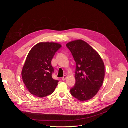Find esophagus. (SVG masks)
I'll use <instances>...</instances> for the list:
<instances>
[{"instance_id":"1","label":"esophagus","mask_w":128,"mask_h":128,"mask_svg":"<svg viewBox=\"0 0 128 128\" xmlns=\"http://www.w3.org/2000/svg\"><path fill=\"white\" fill-rule=\"evenodd\" d=\"M66 78H67V76L66 75H64L62 78V80H66Z\"/></svg>"}]
</instances>
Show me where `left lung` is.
Masks as SVG:
<instances>
[{"mask_svg": "<svg viewBox=\"0 0 128 128\" xmlns=\"http://www.w3.org/2000/svg\"><path fill=\"white\" fill-rule=\"evenodd\" d=\"M76 62L74 86L71 94L80 101L92 99L102 86L104 65L99 54L82 40L69 42L66 45Z\"/></svg>", "mask_w": 128, "mask_h": 128, "instance_id": "8db88e82", "label": "left lung"}]
</instances>
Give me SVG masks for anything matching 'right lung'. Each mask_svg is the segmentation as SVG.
<instances>
[{"instance_id":"right-lung-1","label":"right lung","mask_w":128,"mask_h":128,"mask_svg":"<svg viewBox=\"0 0 128 128\" xmlns=\"http://www.w3.org/2000/svg\"><path fill=\"white\" fill-rule=\"evenodd\" d=\"M61 45L55 42H40L30 50L23 67L22 77L32 94L42 98L51 94L59 80L53 78L51 61Z\"/></svg>"}]
</instances>
